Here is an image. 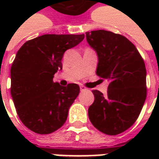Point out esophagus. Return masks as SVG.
<instances>
[{
    "label": "esophagus",
    "mask_w": 159,
    "mask_h": 159,
    "mask_svg": "<svg viewBox=\"0 0 159 159\" xmlns=\"http://www.w3.org/2000/svg\"><path fill=\"white\" fill-rule=\"evenodd\" d=\"M80 89H81V91H85V90H87L88 89H87L86 87H84V86H83V85H81V86H80Z\"/></svg>",
    "instance_id": "1"
}]
</instances>
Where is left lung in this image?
<instances>
[{
  "label": "left lung",
  "instance_id": "8db88e82",
  "mask_svg": "<svg viewBox=\"0 0 159 159\" xmlns=\"http://www.w3.org/2000/svg\"><path fill=\"white\" fill-rule=\"evenodd\" d=\"M97 52L96 74L109 82L106 95L93 90L89 117L100 132L116 135L133 125L147 98V70L142 57L125 36L104 30L86 32Z\"/></svg>",
  "mask_w": 159,
  "mask_h": 159
}]
</instances>
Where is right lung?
<instances>
[{"mask_svg":"<svg viewBox=\"0 0 159 159\" xmlns=\"http://www.w3.org/2000/svg\"><path fill=\"white\" fill-rule=\"evenodd\" d=\"M83 39V34H47L27 41L17 52L11 67V94L19 119L33 132L48 134L66 123L80 88L76 83L60 86L52 78L62 70L65 52Z\"/></svg>","mask_w":159,"mask_h":159,"instance_id":"1","label":"right lung"}]
</instances>
